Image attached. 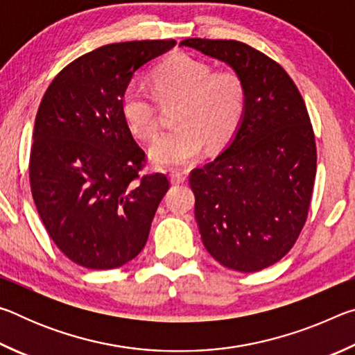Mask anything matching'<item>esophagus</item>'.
I'll use <instances>...</instances> for the list:
<instances>
[{"label": "esophagus", "mask_w": 355, "mask_h": 355, "mask_svg": "<svg viewBox=\"0 0 355 355\" xmlns=\"http://www.w3.org/2000/svg\"><path fill=\"white\" fill-rule=\"evenodd\" d=\"M169 178H171V182H172L173 184H180V183H184V182H186V178H188V173H186V172L172 171V172L169 173Z\"/></svg>", "instance_id": "esophagus-1"}]
</instances>
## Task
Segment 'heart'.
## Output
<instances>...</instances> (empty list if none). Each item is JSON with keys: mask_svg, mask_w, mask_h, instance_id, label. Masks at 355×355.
<instances>
[{"mask_svg": "<svg viewBox=\"0 0 355 355\" xmlns=\"http://www.w3.org/2000/svg\"><path fill=\"white\" fill-rule=\"evenodd\" d=\"M155 97L161 103L178 101L173 116L177 128L163 131L148 146L152 163L161 167L189 164L202 153L205 142L220 147L241 123L248 91L241 75L232 69L213 70L188 55H173L150 73ZM125 125L137 137L155 133L156 111L141 86L130 84L120 97Z\"/></svg>", "mask_w": 355, "mask_h": 355, "instance_id": "1", "label": "heart"}]
</instances>
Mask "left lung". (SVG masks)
Here are the masks:
<instances>
[{"mask_svg": "<svg viewBox=\"0 0 355 355\" xmlns=\"http://www.w3.org/2000/svg\"><path fill=\"white\" fill-rule=\"evenodd\" d=\"M225 62L245 84L248 103L225 148L189 175L202 243L222 266L255 272L277 263L307 219L316 146L296 84L271 58L236 40L184 39Z\"/></svg>", "mask_w": 355, "mask_h": 355, "instance_id": "left-lung-1", "label": "left lung"}]
</instances>
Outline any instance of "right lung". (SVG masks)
Listing matches in <instances>:
<instances>
[{
  "label": "right lung",
  "instance_id": "add662e5",
  "mask_svg": "<svg viewBox=\"0 0 355 355\" xmlns=\"http://www.w3.org/2000/svg\"><path fill=\"white\" fill-rule=\"evenodd\" d=\"M175 40L100 46L48 86L29 159L33 199L48 235L80 266L114 269L139 255L161 199L164 173L139 178L146 153L120 112L137 70Z\"/></svg>",
  "mask_w": 355,
  "mask_h": 355
}]
</instances>
